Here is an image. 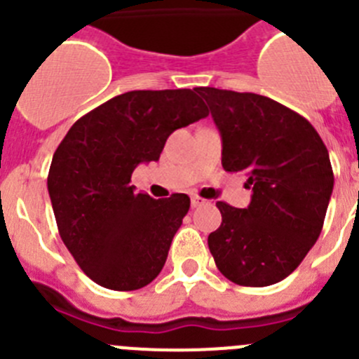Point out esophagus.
<instances>
[{
	"mask_svg": "<svg viewBox=\"0 0 359 359\" xmlns=\"http://www.w3.org/2000/svg\"><path fill=\"white\" fill-rule=\"evenodd\" d=\"M205 203H207V200L200 198V196H191V205L193 207H202V205H205Z\"/></svg>",
	"mask_w": 359,
	"mask_h": 359,
	"instance_id": "34e87169",
	"label": "esophagus"
}]
</instances>
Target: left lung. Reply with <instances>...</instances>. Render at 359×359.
I'll list each match as a JSON object with an SVG mask.
<instances>
[{"mask_svg": "<svg viewBox=\"0 0 359 359\" xmlns=\"http://www.w3.org/2000/svg\"><path fill=\"white\" fill-rule=\"evenodd\" d=\"M198 93L223 140V168L243 172L253 191L246 209L216 203L221 225L209 250L237 285H273L319 239L334 182L330 154L304 116L269 97L210 86Z\"/></svg>", "mask_w": 359, "mask_h": 359, "instance_id": "left-lung-1", "label": "left lung"}]
</instances>
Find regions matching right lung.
Masks as SVG:
<instances>
[{"instance_id": "1", "label": "right lung", "mask_w": 359, "mask_h": 359, "mask_svg": "<svg viewBox=\"0 0 359 359\" xmlns=\"http://www.w3.org/2000/svg\"><path fill=\"white\" fill-rule=\"evenodd\" d=\"M209 115L198 88L134 90L100 104L56 149L48 189L60 237L83 273L111 290H136L161 273L189 196L154 200L130 175L159 159L173 130Z\"/></svg>"}]
</instances>
